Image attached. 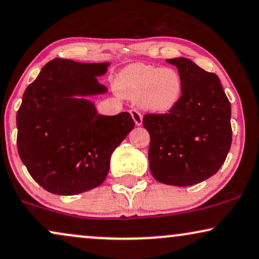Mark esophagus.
<instances>
[{
    "mask_svg": "<svg viewBox=\"0 0 259 259\" xmlns=\"http://www.w3.org/2000/svg\"><path fill=\"white\" fill-rule=\"evenodd\" d=\"M130 115H132L134 122H135L136 125H141V124H142V115H141V112L139 111V110H136V109L130 110Z\"/></svg>",
    "mask_w": 259,
    "mask_h": 259,
    "instance_id": "1",
    "label": "esophagus"
}]
</instances>
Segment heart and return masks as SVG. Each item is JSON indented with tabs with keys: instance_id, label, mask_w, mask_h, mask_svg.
<instances>
[{
	"instance_id": "heart-1",
	"label": "heart",
	"mask_w": 259,
	"mask_h": 259,
	"mask_svg": "<svg viewBox=\"0 0 259 259\" xmlns=\"http://www.w3.org/2000/svg\"><path fill=\"white\" fill-rule=\"evenodd\" d=\"M116 88L123 97L139 99L140 105L148 111L164 113L181 101L184 81L173 67L137 63L120 72Z\"/></svg>"
}]
</instances>
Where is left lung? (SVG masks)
<instances>
[{
  "mask_svg": "<svg viewBox=\"0 0 259 259\" xmlns=\"http://www.w3.org/2000/svg\"><path fill=\"white\" fill-rule=\"evenodd\" d=\"M167 61L184 81L181 101L167 113L144 115L143 125L155 180L185 187L211 178L225 162L232 142L231 105L215 73L186 58Z\"/></svg>",
  "mask_w": 259,
  "mask_h": 259,
  "instance_id": "8db88e82",
  "label": "left lung"
}]
</instances>
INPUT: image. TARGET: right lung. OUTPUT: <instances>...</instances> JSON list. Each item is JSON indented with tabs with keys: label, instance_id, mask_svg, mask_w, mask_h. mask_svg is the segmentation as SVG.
Instances as JSON below:
<instances>
[{
	"label": "right lung",
	"instance_id": "obj_1",
	"mask_svg": "<svg viewBox=\"0 0 259 259\" xmlns=\"http://www.w3.org/2000/svg\"><path fill=\"white\" fill-rule=\"evenodd\" d=\"M108 66L51 60L23 94L16 113L17 151L47 192L74 195L102 185L113 150L135 126L129 112L98 115L94 103L74 97L106 92L97 77Z\"/></svg>",
	"mask_w": 259,
	"mask_h": 259
}]
</instances>
